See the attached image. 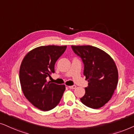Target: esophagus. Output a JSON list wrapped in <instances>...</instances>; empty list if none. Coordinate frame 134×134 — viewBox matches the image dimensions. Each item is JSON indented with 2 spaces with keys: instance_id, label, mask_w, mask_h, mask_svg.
Listing matches in <instances>:
<instances>
[{
  "instance_id": "1",
  "label": "esophagus",
  "mask_w": 134,
  "mask_h": 134,
  "mask_svg": "<svg viewBox=\"0 0 134 134\" xmlns=\"http://www.w3.org/2000/svg\"><path fill=\"white\" fill-rule=\"evenodd\" d=\"M69 88L70 89H75L76 88V86L75 85H72V86H69Z\"/></svg>"
}]
</instances>
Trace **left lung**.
I'll use <instances>...</instances> for the list:
<instances>
[{
	"label": "left lung",
	"mask_w": 134,
	"mask_h": 134,
	"mask_svg": "<svg viewBox=\"0 0 134 134\" xmlns=\"http://www.w3.org/2000/svg\"><path fill=\"white\" fill-rule=\"evenodd\" d=\"M84 64L83 75L88 82L83 104L98 109L112 97L118 82V71L114 60L103 50L92 46H72Z\"/></svg>",
	"instance_id": "left-lung-1"
}]
</instances>
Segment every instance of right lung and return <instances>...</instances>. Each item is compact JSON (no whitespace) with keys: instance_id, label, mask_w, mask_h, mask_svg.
Wrapping results in <instances>:
<instances>
[{"instance_id":"right-lung-1","label":"right lung","mask_w":134,"mask_h":134,"mask_svg":"<svg viewBox=\"0 0 134 134\" xmlns=\"http://www.w3.org/2000/svg\"><path fill=\"white\" fill-rule=\"evenodd\" d=\"M67 48L66 46H40L25 55L20 68V82L27 99L44 111L53 109L60 102L65 90L64 85L47 82L54 73V65Z\"/></svg>"}]
</instances>
